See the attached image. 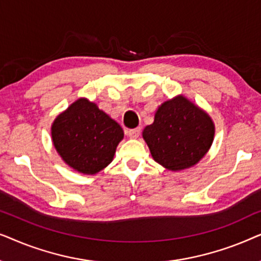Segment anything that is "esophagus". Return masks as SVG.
<instances>
[{
  "mask_svg": "<svg viewBox=\"0 0 261 261\" xmlns=\"http://www.w3.org/2000/svg\"><path fill=\"white\" fill-rule=\"evenodd\" d=\"M141 133V128L138 127V128H134V129H129L127 130V135L129 137L130 139H138L139 135Z\"/></svg>",
  "mask_w": 261,
  "mask_h": 261,
  "instance_id": "1",
  "label": "esophagus"
}]
</instances>
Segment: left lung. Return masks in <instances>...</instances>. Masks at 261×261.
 <instances>
[{
    "label": "left lung",
    "instance_id": "1",
    "mask_svg": "<svg viewBox=\"0 0 261 261\" xmlns=\"http://www.w3.org/2000/svg\"><path fill=\"white\" fill-rule=\"evenodd\" d=\"M215 124L209 114L183 95L162 103L142 130L152 158L170 171L195 166L212 147Z\"/></svg>",
    "mask_w": 261,
    "mask_h": 261
}]
</instances>
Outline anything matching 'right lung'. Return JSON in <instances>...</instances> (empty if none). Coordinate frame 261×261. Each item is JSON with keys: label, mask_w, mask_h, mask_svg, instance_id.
I'll list each match as a JSON object with an SVG mask.
<instances>
[{"label": "right lung", "mask_w": 261, "mask_h": 261, "mask_svg": "<svg viewBox=\"0 0 261 261\" xmlns=\"http://www.w3.org/2000/svg\"><path fill=\"white\" fill-rule=\"evenodd\" d=\"M51 135L56 151L71 169L96 174L113 162L124 134L96 103L81 97L56 117Z\"/></svg>", "instance_id": "add662e5"}]
</instances>
